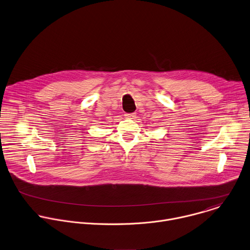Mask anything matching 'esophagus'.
I'll use <instances>...</instances> for the list:
<instances>
[{"label": "esophagus", "instance_id": "34e87169", "mask_svg": "<svg viewBox=\"0 0 250 250\" xmlns=\"http://www.w3.org/2000/svg\"><path fill=\"white\" fill-rule=\"evenodd\" d=\"M125 117L127 119H133L135 117V113H125Z\"/></svg>", "mask_w": 250, "mask_h": 250}]
</instances>
